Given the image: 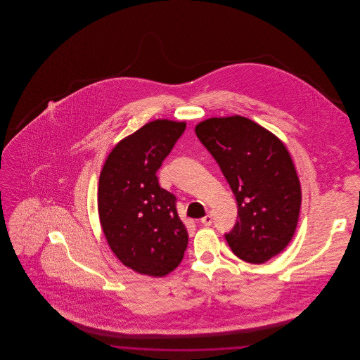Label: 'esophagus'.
Instances as JSON below:
<instances>
[{"mask_svg": "<svg viewBox=\"0 0 360 360\" xmlns=\"http://www.w3.org/2000/svg\"><path fill=\"white\" fill-rule=\"evenodd\" d=\"M212 220H213V217H212V214H210V213H207V214H206L205 217H202V219H201V223L204 224V225H205V226H209V225H210V224H212Z\"/></svg>", "mask_w": 360, "mask_h": 360, "instance_id": "1", "label": "esophagus"}]
</instances>
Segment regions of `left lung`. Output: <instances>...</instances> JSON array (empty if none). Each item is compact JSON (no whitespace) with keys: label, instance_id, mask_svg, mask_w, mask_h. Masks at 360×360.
Returning <instances> with one entry per match:
<instances>
[{"label":"left lung","instance_id":"8db88e82","mask_svg":"<svg viewBox=\"0 0 360 360\" xmlns=\"http://www.w3.org/2000/svg\"><path fill=\"white\" fill-rule=\"evenodd\" d=\"M195 135L236 197L239 220L225 235L233 254L260 264L282 252L294 236L301 207V185L286 146L238 115L201 121Z\"/></svg>","mask_w":360,"mask_h":360}]
</instances>
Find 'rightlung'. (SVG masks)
<instances>
[{
	"mask_svg": "<svg viewBox=\"0 0 360 360\" xmlns=\"http://www.w3.org/2000/svg\"><path fill=\"white\" fill-rule=\"evenodd\" d=\"M185 128V121L147 122L113 147L100 174L103 235L121 263L139 274H170L188 247L176 198L159 186L156 176Z\"/></svg>",
	"mask_w": 360,
	"mask_h": 360,
	"instance_id": "right-lung-1",
	"label": "right lung"
}]
</instances>
